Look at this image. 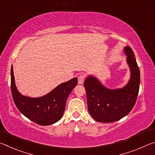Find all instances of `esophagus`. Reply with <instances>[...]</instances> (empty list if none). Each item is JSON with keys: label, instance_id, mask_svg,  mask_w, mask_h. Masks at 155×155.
<instances>
[{"label": "esophagus", "instance_id": "obj_1", "mask_svg": "<svg viewBox=\"0 0 155 155\" xmlns=\"http://www.w3.org/2000/svg\"><path fill=\"white\" fill-rule=\"evenodd\" d=\"M84 80H85V76H84L83 74H81L78 76V84H83L84 82Z\"/></svg>", "mask_w": 155, "mask_h": 155}]
</instances>
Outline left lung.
I'll use <instances>...</instances> for the list:
<instances>
[{
    "label": "left lung",
    "instance_id": "8db88e82",
    "mask_svg": "<svg viewBox=\"0 0 155 155\" xmlns=\"http://www.w3.org/2000/svg\"><path fill=\"white\" fill-rule=\"evenodd\" d=\"M124 52L130 72V79L124 87L107 88L93 75L85 80L88 111L97 122L109 123L119 120L129 114L135 104L140 89V69L132 49L125 46Z\"/></svg>",
    "mask_w": 155,
    "mask_h": 155
}]
</instances>
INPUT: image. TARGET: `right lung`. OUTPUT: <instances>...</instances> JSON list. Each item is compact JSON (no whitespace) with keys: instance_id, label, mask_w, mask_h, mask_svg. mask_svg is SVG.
<instances>
[{"instance_id":"add662e5","label":"right lung","mask_w":155,"mask_h":155,"mask_svg":"<svg viewBox=\"0 0 155 155\" xmlns=\"http://www.w3.org/2000/svg\"><path fill=\"white\" fill-rule=\"evenodd\" d=\"M77 83L78 78H73L61 83L46 95L32 98L19 92L15 85L13 66L11 68V89L15 105L25 117L39 125H51L61 118L68 97Z\"/></svg>"}]
</instances>
